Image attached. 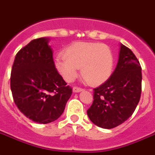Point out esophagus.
<instances>
[{
	"instance_id": "1",
	"label": "esophagus",
	"mask_w": 155,
	"mask_h": 155,
	"mask_svg": "<svg viewBox=\"0 0 155 155\" xmlns=\"http://www.w3.org/2000/svg\"><path fill=\"white\" fill-rule=\"evenodd\" d=\"M82 88H79V87H73V91L74 93H78V92H80V91H82Z\"/></svg>"
}]
</instances>
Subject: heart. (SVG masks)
Returning a JSON list of instances; mask_svg holds the SVG:
<instances>
[{
	"mask_svg": "<svg viewBox=\"0 0 155 155\" xmlns=\"http://www.w3.org/2000/svg\"><path fill=\"white\" fill-rule=\"evenodd\" d=\"M57 57L54 66L65 82L74 81L81 68L82 76L92 86L103 84L111 77L114 57L111 49L101 43L75 42Z\"/></svg>",
	"mask_w": 155,
	"mask_h": 155,
	"instance_id": "heart-1",
	"label": "heart"
}]
</instances>
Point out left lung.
Segmentation results:
<instances>
[{
    "label": "left lung",
    "instance_id": "obj_1",
    "mask_svg": "<svg viewBox=\"0 0 155 155\" xmlns=\"http://www.w3.org/2000/svg\"><path fill=\"white\" fill-rule=\"evenodd\" d=\"M141 67L133 52L120 44L117 66L111 77L94 89V101L87 115L95 125L116 127L131 117L141 93Z\"/></svg>",
    "mask_w": 155,
    "mask_h": 155
}]
</instances>
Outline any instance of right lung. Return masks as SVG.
Wrapping results in <instances>:
<instances>
[{"label": "right lung", "mask_w": 155, "mask_h": 155, "mask_svg": "<svg viewBox=\"0 0 155 155\" xmlns=\"http://www.w3.org/2000/svg\"><path fill=\"white\" fill-rule=\"evenodd\" d=\"M49 41V38H38L21 49L10 76L16 106L29 119L43 124L61 116L72 95V88L55 68Z\"/></svg>", "instance_id": "add662e5"}]
</instances>
